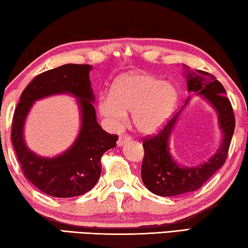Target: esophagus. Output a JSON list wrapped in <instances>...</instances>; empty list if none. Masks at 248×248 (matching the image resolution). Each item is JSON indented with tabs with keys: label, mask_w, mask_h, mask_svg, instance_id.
<instances>
[{
	"label": "esophagus",
	"mask_w": 248,
	"mask_h": 248,
	"mask_svg": "<svg viewBox=\"0 0 248 248\" xmlns=\"http://www.w3.org/2000/svg\"><path fill=\"white\" fill-rule=\"evenodd\" d=\"M130 139H131V137H130L129 134H121L118 141H117V144H118V146H123L125 142L130 141Z\"/></svg>",
	"instance_id": "34e87169"
}]
</instances>
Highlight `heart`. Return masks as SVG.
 <instances>
[{"mask_svg":"<svg viewBox=\"0 0 248 248\" xmlns=\"http://www.w3.org/2000/svg\"><path fill=\"white\" fill-rule=\"evenodd\" d=\"M177 94L170 83L151 75L132 73L121 77L111 93L98 98V111L108 125L119 129L132 112L134 128L141 133H152L165 124L174 110Z\"/></svg>","mask_w":248,"mask_h":248,"instance_id":"obj_1","label":"heart"}]
</instances>
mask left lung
Returning a JSON list of instances; mask_svg holds the SVG:
<instances>
[{"instance_id": "obj_1", "label": "left lung", "mask_w": 248, "mask_h": 248, "mask_svg": "<svg viewBox=\"0 0 248 248\" xmlns=\"http://www.w3.org/2000/svg\"><path fill=\"white\" fill-rule=\"evenodd\" d=\"M187 87L189 92L203 95L215 107L219 117L220 128L223 132V139L220 149L208 162L195 167H180L171 158L169 149L170 132L180 111L167 121L158 133L152 137H144L142 182L151 192L157 196H177L199 189L224 164L228 157L235 128V116L230 99L225 96L223 85L212 74L196 70L195 72H188Z\"/></svg>"}]
</instances>
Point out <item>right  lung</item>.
Masks as SVG:
<instances>
[{
	"instance_id": "add662e5",
	"label": "right lung",
	"mask_w": 248,
	"mask_h": 248,
	"mask_svg": "<svg viewBox=\"0 0 248 248\" xmlns=\"http://www.w3.org/2000/svg\"><path fill=\"white\" fill-rule=\"evenodd\" d=\"M90 64H64L33 78L20 95L12 123V142L25 177L46 195L71 198L93 188L102 173L100 158L117 145L118 136L102 129L93 106ZM68 93L79 98L81 131L63 155L48 159L32 154L24 144L23 124L33 102L46 95Z\"/></svg>"
}]
</instances>
